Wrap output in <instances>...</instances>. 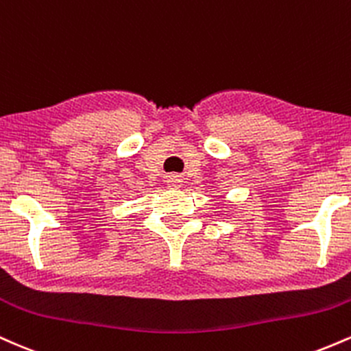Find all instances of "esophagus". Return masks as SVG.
<instances>
[{"instance_id": "obj_1", "label": "esophagus", "mask_w": 351, "mask_h": 351, "mask_svg": "<svg viewBox=\"0 0 351 351\" xmlns=\"http://www.w3.org/2000/svg\"><path fill=\"white\" fill-rule=\"evenodd\" d=\"M180 183H181V180H180L178 175H168V176H167V184H168V188L178 189V188L181 186Z\"/></svg>"}]
</instances>
